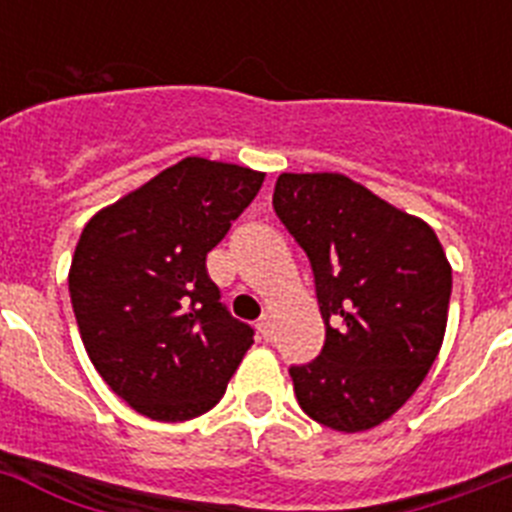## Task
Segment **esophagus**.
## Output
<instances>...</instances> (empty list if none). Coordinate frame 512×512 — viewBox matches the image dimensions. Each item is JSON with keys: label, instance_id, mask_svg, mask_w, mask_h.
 <instances>
[{"label": "esophagus", "instance_id": "1", "mask_svg": "<svg viewBox=\"0 0 512 512\" xmlns=\"http://www.w3.org/2000/svg\"><path fill=\"white\" fill-rule=\"evenodd\" d=\"M257 332L262 335V340H273V319H270L268 314H262V317L257 319Z\"/></svg>", "mask_w": 512, "mask_h": 512}]
</instances>
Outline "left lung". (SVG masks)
I'll return each mask as SVG.
<instances>
[{
    "label": "left lung",
    "instance_id": "obj_1",
    "mask_svg": "<svg viewBox=\"0 0 512 512\" xmlns=\"http://www.w3.org/2000/svg\"><path fill=\"white\" fill-rule=\"evenodd\" d=\"M275 216L306 252L327 337L291 366L301 410L340 433L389 420L443 345L451 265L422 219L337 172H283Z\"/></svg>",
    "mask_w": 512,
    "mask_h": 512
}]
</instances>
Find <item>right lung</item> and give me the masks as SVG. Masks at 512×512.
Here are the masks:
<instances>
[{
    "mask_svg": "<svg viewBox=\"0 0 512 512\" xmlns=\"http://www.w3.org/2000/svg\"><path fill=\"white\" fill-rule=\"evenodd\" d=\"M265 175L185 157L87 221L69 293L84 348L105 384L159 422L219 404L250 350V324L221 304L208 252Z\"/></svg>",
    "mask_w": 512,
    "mask_h": 512,
    "instance_id": "obj_1",
    "label": "right lung"
}]
</instances>
